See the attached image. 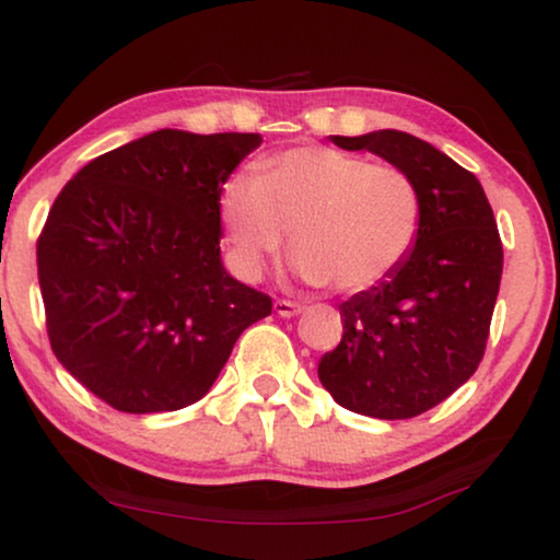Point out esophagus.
Wrapping results in <instances>:
<instances>
[{
    "label": "esophagus",
    "mask_w": 560,
    "mask_h": 560,
    "mask_svg": "<svg viewBox=\"0 0 560 560\" xmlns=\"http://www.w3.org/2000/svg\"><path fill=\"white\" fill-rule=\"evenodd\" d=\"M301 311H303V305L295 303V301H285V298L275 301V313H278V316H282V318H293Z\"/></svg>",
    "instance_id": "obj_1"
}]
</instances>
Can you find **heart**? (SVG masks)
Wrapping results in <instances>:
<instances>
[{"mask_svg":"<svg viewBox=\"0 0 560 560\" xmlns=\"http://www.w3.org/2000/svg\"><path fill=\"white\" fill-rule=\"evenodd\" d=\"M236 270L259 278L290 229L293 267L305 280L359 293L387 280L416 249L423 194L400 165L372 163L328 144H301L221 186Z\"/></svg>","mask_w":560,"mask_h":560,"instance_id":"b5f03b06","label":"heart"}]
</instances>
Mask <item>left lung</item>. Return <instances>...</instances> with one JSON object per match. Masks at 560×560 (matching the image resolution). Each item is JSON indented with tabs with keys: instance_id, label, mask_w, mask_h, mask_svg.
<instances>
[{
	"instance_id": "obj_1",
	"label": "left lung",
	"mask_w": 560,
	"mask_h": 560,
	"mask_svg": "<svg viewBox=\"0 0 560 560\" xmlns=\"http://www.w3.org/2000/svg\"><path fill=\"white\" fill-rule=\"evenodd\" d=\"M400 165L423 194V229L400 270L339 305L343 336L318 377L351 412L416 418L454 395L485 357L502 240L474 173L408 132L331 137Z\"/></svg>"
}]
</instances>
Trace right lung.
I'll list each match as a JSON object with an SVG mask.
<instances>
[{"instance_id":"obj_1","label":"right lung","mask_w":560,"mask_h":560,"mask_svg":"<svg viewBox=\"0 0 560 560\" xmlns=\"http://www.w3.org/2000/svg\"><path fill=\"white\" fill-rule=\"evenodd\" d=\"M244 132L160 129L104 152L60 190L37 236L58 362L119 412L209 393L272 298L221 265V186L259 148Z\"/></svg>"}]
</instances>
